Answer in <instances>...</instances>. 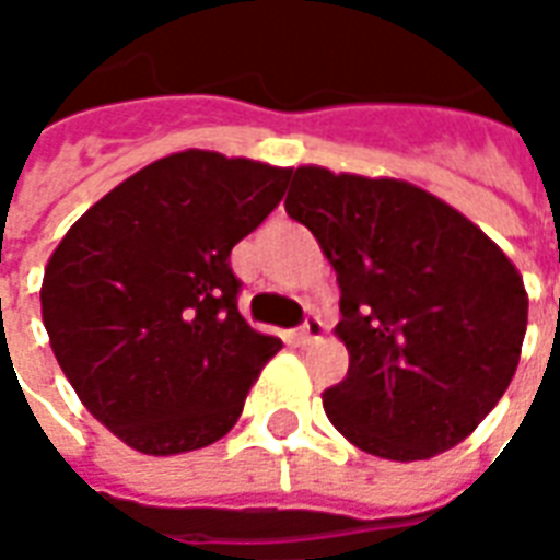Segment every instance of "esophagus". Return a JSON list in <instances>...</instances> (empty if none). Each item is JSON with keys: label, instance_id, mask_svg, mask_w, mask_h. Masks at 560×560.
Listing matches in <instances>:
<instances>
[{"label": "esophagus", "instance_id": "1", "mask_svg": "<svg viewBox=\"0 0 560 560\" xmlns=\"http://www.w3.org/2000/svg\"><path fill=\"white\" fill-rule=\"evenodd\" d=\"M324 336V320L317 315H308L303 320V327H300V339L303 341H312V339H320Z\"/></svg>", "mask_w": 560, "mask_h": 560}]
</instances>
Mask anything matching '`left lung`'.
Segmentation results:
<instances>
[{"label": "left lung", "mask_w": 560, "mask_h": 560, "mask_svg": "<svg viewBox=\"0 0 560 560\" xmlns=\"http://www.w3.org/2000/svg\"><path fill=\"white\" fill-rule=\"evenodd\" d=\"M288 215L336 269L351 353L324 411L353 446L417 462L465 441L516 375L528 293L513 260L405 179L293 171Z\"/></svg>", "instance_id": "obj_1"}]
</instances>
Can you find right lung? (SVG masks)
Here are the masks:
<instances>
[{
  "label": "right lung",
  "mask_w": 560,
  "mask_h": 560,
  "mask_svg": "<svg viewBox=\"0 0 560 560\" xmlns=\"http://www.w3.org/2000/svg\"><path fill=\"white\" fill-rule=\"evenodd\" d=\"M291 167L185 149L92 203L56 245L42 317L95 420L147 456L215 444L279 353L236 308L231 248L279 207Z\"/></svg>",
  "instance_id": "1"
}]
</instances>
